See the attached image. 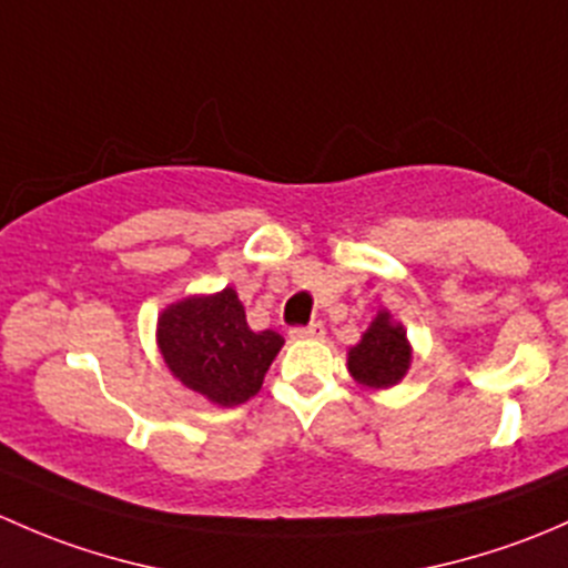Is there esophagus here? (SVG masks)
<instances>
[{
    "mask_svg": "<svg viewBox=\"0 0 568 568\" xmlns=\"http://www.w3.org/2000/svg\"><path fill=\"white\" fill-rule=\"evenodd\" d=\"M292 338H323L325 336V325L320 323H312V325H306V327H292Z\"/></svg>",
    "mask_w": 568,
    "mask_h": 568,
    "instance_id": "obj_1",
    "label": "esophagus"
}]
</instances>
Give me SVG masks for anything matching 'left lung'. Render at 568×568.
<instances>
[{"mask_svg":"<svg viewBox=\"0 0 568 568\" xmlns=\"http://www.w3.org/2000/svg\"><path fill=\"white\" fill-rule=\"evenodd\" d=\"M349 372L369 388H388L405 377L410 366V347L402 325L390 323L388 312L377 314L361 344L349 349Z\"/></svg>","mask_w":568,"mask_h":568,"instance_id":"1","label":"left lung"}]
</instances>
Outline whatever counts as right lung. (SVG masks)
<instances>
[{"label": "right lung", "instance_id": "add662e5", "mask_svg": "<svg viewBox=\"0 0 568 568\" xmlns=\"http://www.w3.org/2000/svg\"><path fill=\"white\" fill-rule=\"evenodd\" d=\"M158 344L174 377L215 405H241L262 388L282 349L276 331L254 333L237 292L174 303L158 320Z\"/></svg>", "mask_w": 568, "mask_h": 568}]
</instances>
